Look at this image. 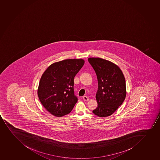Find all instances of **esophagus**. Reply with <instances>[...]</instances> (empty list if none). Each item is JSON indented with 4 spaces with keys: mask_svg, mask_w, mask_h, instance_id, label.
Instances as JSON below:
<instances>
[{
    "mask_svg": "<svg viewBox=\"0 0 160 160\" xmlns=\"http://www.w3.org/2000/svg\"><path fill=\"white\" fill-rule=\"evenodd\" d=\"M83 99L84 101H86V102H88V101H89V98H88L87 96L83 97Z\"/></svg>",
    "mask_w": 160,
    "mask_h": 160,
    "instance_id": "34e87169",
    "label": "esophagus"
}]
</instances>
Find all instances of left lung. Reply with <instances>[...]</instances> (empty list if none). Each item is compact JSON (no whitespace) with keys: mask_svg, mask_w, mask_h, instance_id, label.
Returning a JSON list of instances; mask_svg holds the SVG:
<instances>
[{"mask_svg":"<svg viewBox=\"0 0 160 160\" xmlns=\"http://www.w3.org/2000/svg\"><path fill=\"white\" fill-rule=\"evenodd\" d=\"M98 82L96 95L98 107L92 111L99 117L110 116L124 102L126 96L125 77L118 65L103 58H90Z\"/></svg>","mask_w":160,"mask_h":160,"instance_id":"left-lung-1","label":"left lung"}]
</instances>
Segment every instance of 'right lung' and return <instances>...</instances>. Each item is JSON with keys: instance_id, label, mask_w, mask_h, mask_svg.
Wrapping results in <instances>:
<instances>
[{"instance_id": "add662e5", "label": "right lung", "mask_w": 160, "mask_h": 160, "mask_svg": "<svg viewBox=\"0 0 160 160\" xmlns=\"http://www.w3.org/2000/svg\"><path fill=\"white\" fill-rule=\"evenodd\" d=\"M83 59H66L52 64L40 79L38 95L45 108L60 117L70 113L78 101L74 78L84 65Z\"/></svg>"}]
</instances>
